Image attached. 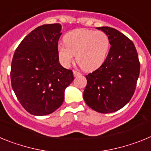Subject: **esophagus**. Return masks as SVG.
Segmentation results:
<instances>
[{
  "mask_svg": "<svg viewBox=\"0 0 151 151\" xmlns=\"http://www.w3.org/2000/svg\"><path fill=\"white\" fill-rule=\"evenodd\" d=\"M73 74H74V76H81L82 73H79V72L76 71V70H73Z\"/></svg>",
  "mask_w": 151,
  "mask_h": 151,
  "instance_id": "esophagus-1",
  "label": "esophagus"
}]
</instances>
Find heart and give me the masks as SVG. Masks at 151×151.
I'll return each mask as SVG.
<instances>
[{"mask_svg":"<svg viewBox=\"0 0 151 151\" xmlns=\"http://www.w3.org/2000/svg\"><path fill=\"white\" fill-rule=\"evenodd\" d=\"M64 43L58 45V54L64 66L74 60L85 71L98 69L106 60L110 50V39L102 31L76 29L64 36Z\"/></svg>","mask_w":151,"mask_h":151,"instance_id":"1","label":"heart"}]
</instances>
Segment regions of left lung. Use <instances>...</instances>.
Instances as JSON below:
<instances>
[{"label":"left lung","instance_id":"obj_1","mask_svg":"<svg viewBox=\"0 0 151 151\" xmlns=\"http://www.w3.org/2000/svg\"><path fill=\"white\" fill-rule=\"evenodd\" d=\"M106 33L111 45L104 63L86 75L83 97L86 104L98 113L120 110L132 97L140 73L134 45L128 37L111 27L97 28Z\"/></svg>","mask_w":151,"mask_h":151}]
</instances>
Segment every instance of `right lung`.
Segmentation results:
<instances>
[{
	"instance_id": "1",
	"label": "right lung",
	"mask_w": 151,
	"mask_h": 151,
	"mask_svg": "<svg viewBox=\"0 0 151 151\" xmlns=\"http://www.w3.org/2000/svg\"><path fill=\"white\" fill-rule=\"evenodd\" d=\"M61 29L59 23L38 26L13 54L12 88L21 105L32 115H47L57 110L64 101V91L74 79L71 69L59 63Z\"/></svg>"
}]
</instances>
